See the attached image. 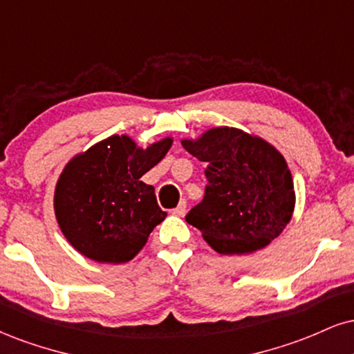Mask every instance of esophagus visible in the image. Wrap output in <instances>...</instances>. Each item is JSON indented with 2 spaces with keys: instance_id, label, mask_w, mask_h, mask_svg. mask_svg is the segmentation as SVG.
Returning a JSON list of instances; mask_svg holds the SVG:
<instances>
[{
  "instance_id": "esophagus-1",
  "label": "esophagus",
  "mask_w": 354,
  "mask_h": 354,
  "mask_svg": "<svg viewBox=\"0 0 354 354\" xmlns=\"http://www.w3.org/2000/svg\"><path fill=\"white\" fill-rule=\"evenodd\" d=\"M171 212H173L174 216H180V218H183V216L186 214V201H185V199H183V201L178 204V206L174 207Z\"/></svg>"
}]
</instances>
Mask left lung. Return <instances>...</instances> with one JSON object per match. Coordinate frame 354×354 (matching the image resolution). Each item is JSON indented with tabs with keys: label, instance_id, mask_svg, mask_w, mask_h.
Listing matches in <instances>:
<instances>
[{
	"label": "left lung",
	"instance_id": "8db88e82",
	"mask_svg": "<svg viewBox=\"0 0 354 354\" xmlns=\"http://www.w3.org/2000/svg\"><path fill=\"white\" fill-rule=\"evenodd\" d=\"M181 145L206 163L207 178L203 201L186 221L216 252L250 254L280 236L295 207L292 173L282 153L261 136L229 127Z\"/></svg>",
	"mask_w": 354,
	"mask_h": 354
}]
</instances>
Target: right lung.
I'll return each instance as SVG.
<instances>
[{
    "mask_svg": "<svg viewBox=\"0 0 354 354\" xmlns=\"http://www.w3.org/2000/svg\"><path fill=\"white\" fill-rule=\"evenodd\" d=\"M171 143L166 136L140 148L129 135H112L66 165L55 185L54 212L75 250L100 263H125L143 249L166 212L142 176Z\"/></svg>",
    "mask_w": 354,
    "mask_h": 354,
    "instance_id": "add662e5",
    "label": "right lung"
}]
</instances>
